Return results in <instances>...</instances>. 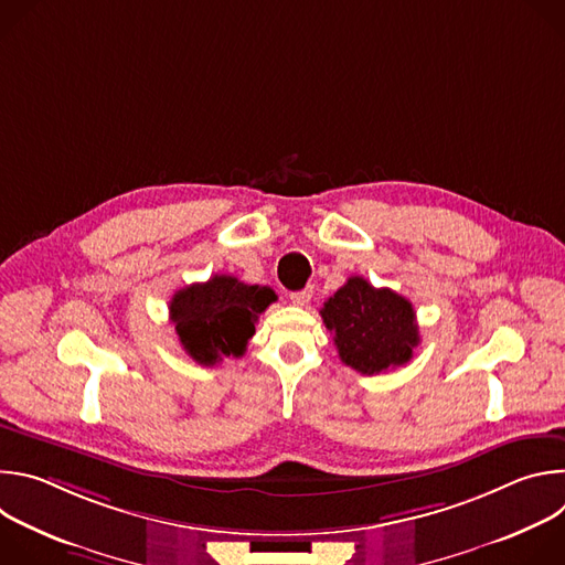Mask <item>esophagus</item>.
Listing matches in <instances>:
<instances>
[{"mask_svg": "<svg viewBox=\"0 0 565 565\" xmlns=\"http://www.w3.org/2000/svg\"><path fill=\"white\" fill-rule=\"evenodd\" d=\"M310 297H312V290H310V288H303V290L290 292V301H292L295 306H306V303L310 301Z\"/></svg>", "mask_w": 565, "mask_h": 565, "instance_id": "esophagus-1", "label": "esophagus"}]
</instances>
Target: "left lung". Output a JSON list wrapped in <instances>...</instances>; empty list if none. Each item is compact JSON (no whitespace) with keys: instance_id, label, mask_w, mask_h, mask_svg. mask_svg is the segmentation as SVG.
<instances>
[{"instance_id":"left-lung-1","label":"left lung","mask_w":565,"mask_h":565,"mask_svg":"<svg viewBox=\"0 0 565 565\" xmlns=\"http://www.w3.org/2000/svg\"><path fill=\"white\" fill-rule=\"evenodd\" d=\"M319 315L333 333L340 360L362 375L407 364L420 344L412 301L391 288H373L364 277H349Z\"/></svg>"}]
</instances>
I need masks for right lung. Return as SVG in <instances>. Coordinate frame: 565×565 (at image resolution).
I'll use <instances>...</instances> for the list:
<instances>
[{"instance_id": "right-lung-1", "label": "right lung", "mask_w": 565, "mask_h": 565, "mask_svg": "<svg viewBox=\"0 0 565 565\" xmlns=\"http://www.w3.org/2000/svg\"><path fill=\"white\" fill-rule=\"evenodd\" d=\"M277 301L268 286H250L232 275H214L174 292L170 319L183 351L203 366L241 358L255 335L259 315Z\"/></svg>"}]
</instances>
